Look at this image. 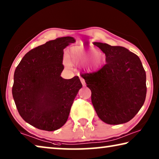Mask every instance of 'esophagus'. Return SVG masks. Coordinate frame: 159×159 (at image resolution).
<instances>
[{
	"label": "esophagus",
	"instance_id": "obj_1",
	"mask_svg": "<svg viewBox=\"0 0 159 159\" xmlns=\"http://www.w3.org/2000/svg\"><path fill=\"white\" fill-rule=\"evenodd\" d=\"M80 82H81V84L83 85V86H85V85H86V84H85V80L83 79V78H80Z\"/></svg>",
	"mask_w": 159,
	"mask_h": 159
}]
</instances>
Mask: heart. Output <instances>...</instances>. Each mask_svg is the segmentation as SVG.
<instances>
[{
    "label": "heart",
    "instance_id": "heart-1",
    "mask_svg": "<svg viewBox=\"0 0 159 159\" xmlns=\"http://www.w3.org/2000/svg\"><path fill=\"white\" fill-rule=\"evenodd\" d=\"M67 59L66 64L68 66L70 64H85L90 61V66L95 68L99 66L102 61L101 54L95 52V49H87L83 44H77L70 47L66 53Z\"/></svg>",
    "mask_w": 159,
    "mask_h": 159
}]
</instances>
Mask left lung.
<instances>
[{
  "mask_svg": "<svg viewBox=\"0 0 159 159\" xmlns=\"http://www.w3.org/2000/svg\"><path fill=\"white\" fill-rule=\"evenodd\" d=\"M105 54L107 64L85 74L91 101L100 120L109 125L129 122L144 103L146 72L137 54L120 46L94 42Z\"/></svg>",
  "mask_w": 159,
  "mask_h": 159,
  "instance_id": "8db88e82",
  "label": "left lung"
}]
</instances>
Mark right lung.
<instances>
[{
	"instance_id": "right-lung-1",
	"label": "right lung",
	"mask_w": 159,
	"mask_h": 159,
	"mask_svg": "<svg viewBox=\"0 0 159 159\" xmlns=\"http://www.w3.org/2000/svg\"><path fill=\"white\" fill-rule=\"evenodd\" d=\"M75 39L64 37L30 50L14 73L12 93L20 115L39 129L54 131L66 122L82 88L79 76H61L64 49Z\"/></svg>"
}]
</instances>
